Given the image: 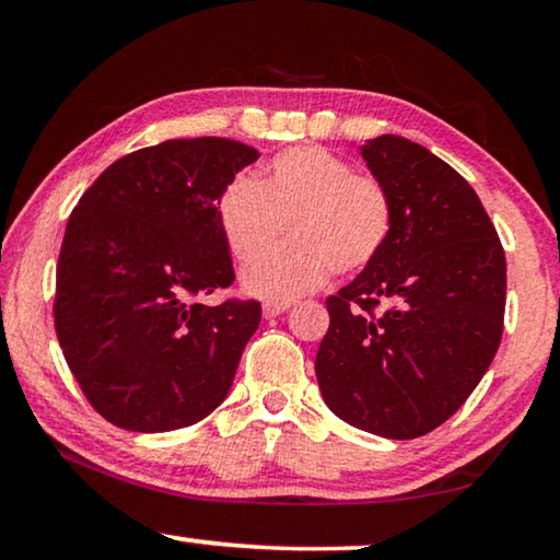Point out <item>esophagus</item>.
<instances>
[{
  "label": "esophagus",
  "mask_w": 560,
  "mask_h": 560,
  "mask_svg": "<svg viewBox=\"0 0 560 560\" xmlns=\"http://www.w3.org/2000/svg\"><path fill=\"white\" fill-rule=\"evenodd\" d=\"M289 308H291L289 301H267V303H264V318H273V316H279Z\"/></svg>",
  "instance_id": "1"
}]
</instances>
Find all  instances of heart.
<instances>
[{
    "instance_id": "obj_1",
    "label": "heart",
    "mask_w": 560,
    "mask_h": 560,
    "mask_svg": "<svg viewBox=\"0 0 560 560\" xmlns=\"http://www.w3.org/2000/svg\"><path fill=\"white\" fill-rule=\"evenodd\" d=\"M393 220L385 185L318 145L281 150L261 177H232L217 200V222L236 261L249 264L283 225L290 230L289 247L242 273V287L269 301L316 291L330 271L365 269L385 249Z\"/></svg>"
}]
</instances>
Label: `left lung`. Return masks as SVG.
<instances>
[{
  "label": "left lung",
  "instance_id": "obj_1",
  "mask_svg": "<svg viewBox=\"0 0 560 560\" xmlns=\"http://www.w3.org/2000/svg\"><path fill=\"white\" fill-rule=\"evenodd\" d=\"M395 220L373 264L326 299L316 355L326 405L358 430L412 440L440 428L485 377L504 334L506 257L485 205L428 148H360Z\"/></svg>",
  "mask_w": 560,
  "mask_h": 560
}]
</instances>
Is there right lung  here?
<instances>
[{"instance_id": "1", "label": "right lung", "mask_w": 560, "mask_h": 560, "mask_svg": "<svg viewBox=\"0 0 560 560\" xmlns=\"http://www.w3.org/2000/svg\"><path fill=\"white\" fill-rule=\"evenodd\" d=\"M259 153L226 138L165 140L103 170L66 224L54 326L93 410L132 432L200 422L230 393L261 320L234 281L217 200Z\"/></svg>"}]
</instances>
